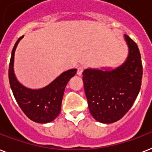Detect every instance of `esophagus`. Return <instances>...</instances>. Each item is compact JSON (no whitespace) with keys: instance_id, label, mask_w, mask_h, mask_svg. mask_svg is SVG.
<instances>
[{"instance_id":"34e87169","label":"esophagus","mask_w":152,"mask_h":152,"mask_svg":"<svg viewBox=\"0 0 152 152\" xmlns=\"http://www.w3.org/2000/svg\"><path fill=\"white\" fill-rule=\"evenodd\" d=\"M83 71V68L82 66L78 67V69H77V74H78L79 76H81V75H82Z\"/></svg>"}]
</instances>
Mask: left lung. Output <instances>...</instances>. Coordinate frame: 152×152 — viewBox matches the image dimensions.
Here are the masks:
<instances>
[{
    "mask_svg": "<svg viewBox=\"0 0 152 152\" xmlns=\"http://www.w3.org/2000/svg\"><path fill=\"white\" fill-rule=\"evenodd\" d=\"M125 40L129 54L123 65L112 70L87 69L83 72L89 110L100 123H112L122 119L140 91L143 74L140 51L127 35Z\"/></svg>",
    "mask_w": 152,
    "mask_h": 152,
    "instance_id": "obj_1",
    "label": "left lung"
}]
</instances>
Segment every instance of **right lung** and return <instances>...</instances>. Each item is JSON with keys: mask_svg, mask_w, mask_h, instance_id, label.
<instances>
[{"mask_svg": "<svg viewBox=\"0 0 152 152\" xmlns=\"http://www.w3.org/2000/svg\"><path fill=\"white\" fill-rule=\"evenodd\" d=\"M23 37L18 38L12 49L8 69L10 86L18 106L29 119L38 123H50L56 119L61 112L65 88L77 69H73L62 72L44 88L33 90L24 87L17 80L13 69L16 47Z\"/></svg>", "mask_w": 152, "mask_h": 152, "instance_id": "1", "label": "right lung"}]
</instances>
